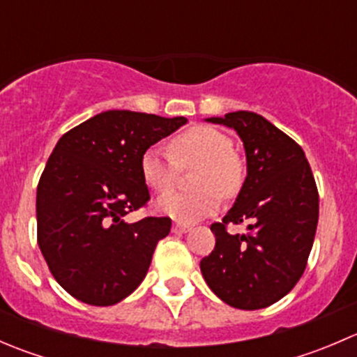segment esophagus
I'll return each instance as SVG.
<instances>
[{
  "label": "esophagus",
  "mask_w": 357,
  "mask_h": 357,
  "mask_svg": "<svg viewBox=\"0 0 357 357\" xmlns=\"http://www.w3.org/2000/svg\"><path fill=\"white\" fill-rule=\"evenodd\" d=\"M190 229H192V226L185 225V222H174V225H172V231L174 233H186L190 231Z\"/></svg>",
  "instance_id": "esophagus-1"
}]
</instances>
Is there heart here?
<instances>
[{
    "mask_svg": "<svg viewBox=\"0 0 357 357\" xmlns=\"http://www.w3.org/2000/svg\"><path fill=\"white\" fill-rule=\"evenodd\" d=\"M171 151L152 146L142 155L139 169L146 185L158 193L172 188L180 165H197L192 193L169 192L157 200L160 214L178 222H195L219 208V195L231 199L245 181V164L233 150V142L221 129L193 126L171 142Z\"/></svg>",
    "mask_w": 357,
    "mask_h": 357,
    "instance_id": "1",
    "label": "heart"
}]
</instances>
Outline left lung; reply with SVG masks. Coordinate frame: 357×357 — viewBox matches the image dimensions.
Wrapping results in <instances>:
<instances>
[{
	"mask_svg": "<svg viewBox=\"0 0 357 357\" xmlns=\"http://www.w3.org/2000/svg\"><path fill=\"white\" fill-rule=\"evenodd\" d=\"M207 122L235 129L247 155V178L222 222L215 247L200 261L208 289L236 309L268 307L301 280L318 226L319 197L304 150L254 112H229ZM248 222L245 236L228 224Z\"/></svg>",
	"mask_w": 357,
	"mask_h": 357,
	"instance_id": "obj_1",
	"label": "left lung"
}]
</instances>
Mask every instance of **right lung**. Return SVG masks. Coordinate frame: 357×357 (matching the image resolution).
I'll return each mask as SVG.
<instances>
[{"label": "right lung", "instance_id": "obj_1", "mask_svg": "<svg viewBox=\"0 0 357 357\" xmlns=\"http://www.w3.org/2000/svg\"><path fill=\"white\" fill-rule=\"evenodd\" d=\"M188 119L107 110L59 139L36 195L38 245L63 290L114 305L138 289L169 218H124L150 200L142 155Z\"/></svg>", "mask_w": 357, "mask_h": 357}]
</instances>
